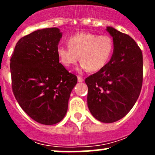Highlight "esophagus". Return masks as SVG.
Returning <instances> with one entry per match:
<instances>
[{
    "mask_svg": "<svg viewBox=\"0 0 155 155\" xmlns=\"http://www.w3.org/2000/svg\"><path fill=\"white\" fill-rule=\"evenodd\" d=\"M77 79H78V82H82L84 81V79L82 77H81V76H78Z\"/></svg>",
    "mask_w": 155,
    "mask_h": 155,
    "instance_id": "obj_1",
    "label": "esophagus"
}]
</instances>
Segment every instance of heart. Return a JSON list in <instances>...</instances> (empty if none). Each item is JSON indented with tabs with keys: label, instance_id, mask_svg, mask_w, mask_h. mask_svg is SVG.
<instances>
[{
	"label": "heart",
	"instance_id": "heart-1",
	"mask_svg": "<svg viewBox=\"0 0 155 155\" xmlns=\"http://www.w3.org/2000/svg\"><path fill=\"white\" fill-rule=\"evenodd\" d=\"M69 48L59 46L57 54L60 63L70 68L79 59L81 68L91 72L101 70L107 64L113 53V40L108 35L82 32L71 36L68 40Z\"/></svg>",
	"mask_w": 155,
	"mask_h": 155
}]
</instances>
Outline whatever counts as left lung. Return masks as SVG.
I'll return each mask as SVG.
<instances>
[{"label":"left lung","mask_w":155,"mask_h":155,"mask_svg":"<svg viewBox=\"0 0 155 155\" xmlns=\"http://www.w3.org/2000/svg\"><path fill=\"white\" fill-rule=\"evenodd\" d=\"M113 54L104 68L85 79L87 107L98 121L112 123L124 117L137 102L143 85V53L127 34L107 27Z\"/></svg>","instance_id":"left-lung-1"}]
</instances>
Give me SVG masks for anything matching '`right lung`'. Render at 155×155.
<instances>
[{
    "instance_id": "1",
    "label": "right lung",
    "mask_w": 155,
    "mask_h": 155,
    "mask_svg": "<svg viewBox=\"0 0 155 155\" xmlns=\"http://www.w3.org/2000/svg\"><path fill=\"white\" fill-rule=\"evenodd\" d=\"M58 28L37 30L21 37L10 59L12 88L21 109L40 124L60 122L77 77L59 63Z\"/></svg>"
}]
</instances>
